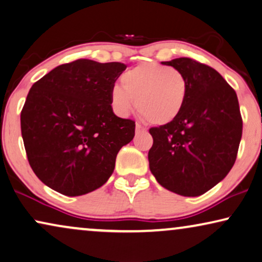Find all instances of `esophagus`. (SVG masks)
<instances>
[{"label":"esophagus","instance_id":"obj_1","mask_svg":"<svg viewBox=\"0 0 262 262\" xmlns=\"http://www.w3.org/2000/svg\"><path fill=\"white\" fill-rule=\"evenodd\" d=\"M135 129H136V133H138V134H140V133H146V132H147L146 128L142 127L141 124H139V123H136Z\"/></svg>","mask_w":262,"mask_h":262}]
</instances>
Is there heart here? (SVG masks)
Instances as JSON below:
<instances>
[{
    "label": "heart",
    "instance_id": "heart-1",
    "mask_svg": "<svg viewBox=\"0 0 262 262\" xmlns=\"http://www.w3.org/2000/svg\"><path fill=\"white\" fill-rule=\"evenodd\" d=\"M122 85L110 89L116 114L126 116L136 109L149 123L166 126L179 117L187 96V82L179 70L156 62H143L121 77Z\"/></svg>",
    "mask_w": 262,
    "mask_h": 262
}]
</instances>
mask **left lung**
Returning a JSON list of instances; mask_svg holds the SVG:
<instances>
[{"label":"left lung","mask_w":262,"mask_h":262,"mask_svg":"<svg viewBox=\"0 0 262 262\" xmlns=\"http://www.w3.org/2000/svg\"><path fill=\"white\" fill-rule=\"evenodd\" d=\"M185 76L187 96L173 122L150 128L149 169L161 186L196 197L226 178L242 136L237 96L216 70L190 58L163 61Z\"/></svg>","instance_id":"8db88e82"}]
</instances>
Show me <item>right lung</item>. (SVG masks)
Returning <instances> with one entry per match:
<instances>
[{"mask_svg": "<svg viewBox=\"0 0 262 262\" xmlns=\"http://www.w3.org/2000/svg\"><path fill=\"white\" fill-rule=\"evenodd\" d=\"M127 66L78 59L33 84L21 112V134L36 177L65 196L89 193L113 174L135 122L117 117L110 89Z\"/></svg>", "mask_w": 262, "mask_h": 262, "instance_id": "right-lung-1", "label": "right lung"}]
</instances>
